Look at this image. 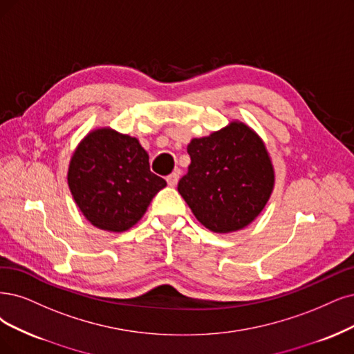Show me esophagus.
Instances as JSON below:
<instances>
[{
	"label": "esophagus",
	"instance_id": "34e87169",
	"mask_svg": "<svg viewBox=\"0 0 354 354\" xmlns=\"http://www.w3.org/2000/svg\"><path fill=\"white\" fill-rule=\"evenodd\" d=\"M166 180H167V185H169V187H176L178 180H179V174H178V172L170 174L169 176H166Z\"/></svg>",
	"mask_w": 354,
	"mask_h": 354
}]
</instances>
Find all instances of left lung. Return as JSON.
I'll use <instances>...</instances> for the list:
<instances>
[{
    "mask_svg": "<svg viewBox=\"0 0 354 354\" xmlns=\"http://www.w3.org/2000/svg\"><path fill=\"white\" fill-rule=\"evenodd\" d=\"M191 165L178 191L195 218L214 233L238 232L264 210L274 167L264 141L241 121L188 144Z\"/></svg>",
    "mask_w": 354,
    "mask_h": 354,
    "instance_id": "1",
    "label": "left lung"
}]
</instances>
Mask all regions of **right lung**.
I'll return each instance as SVG.
<instances>
[{
    "mask_svg": "<svg viewBox=\"0 0 354 354\" xmlns=\"http://www.w3.org/2000/svg\"><path fill=\"white\" fill-rule=\"evenodd\" d=\"M68 187L83 216L97 229L121 233L138 223L166 180L151 174L149 154L136 137L104 127L78 142Z\"/></svg>",
    "mask_w": 354,
    "mask_h": 354,
    "instance_id": "obj_1",
    "label": "right lung"
}]
</instances>
